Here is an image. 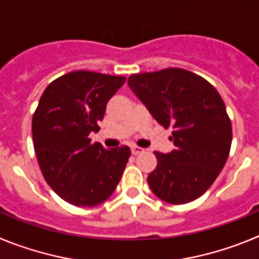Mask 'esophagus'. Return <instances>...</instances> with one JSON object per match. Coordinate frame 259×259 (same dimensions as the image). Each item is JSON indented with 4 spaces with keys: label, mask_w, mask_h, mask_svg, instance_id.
<instances>
[{
    "label": "esophagus",
    "mask_w": 259,
    "mask_h": 259,
    "mask_svg": "<svg viewBox=\"0 0 259 259\" xmlns=\"http://www.w3.org/2000/svg\"><path fill=\"white\" fill-rule=\"evenodd\" d=\"M144 149H141V148H139V146H132L131 148V152L134 155H137L140 154V153H143Z\"/></svg>",
    "instance_id": "esophagus-1"
}]
</instances>
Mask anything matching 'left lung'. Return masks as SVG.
I'll return each instance as SVG.
<instances>
[{"label":"left lung","mask_w":259,"mask_h":259,"mask_svg":"<svg viewBox=\"0 0 259 259\" xmlns=\"http://www.w3.org/2000/svg\"><path fill=\"white\" fill-rule=\"evenodd\" d=\"M128 85L164 128L172 127L176 149L155 152L158 164L148 184L158 198L174 205L202 196L227 162L232 127L218 91L183 68L134 74Z\"/></svg>","instance_id":"obj_1"}]
</instances>
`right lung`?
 Listing matches in <instances>:
<instances>
[{
  "label": "right lung",
  "instance_id": "right-lung-1",
  "mask_svg": "<svg viewBox=\"0 0 259 259\" xmlns=\"http://www.w3.org/2000/svg\"><path fill=\"white\" fill-rule=\"evenodd\" d=\"M125 77L74 71L47 87L32 119V137L41 172L66 202L81 207L100 205L113 194L131 150L105 149L91 144L107 101Z\"/></svg>",
  "mask_w": 259,
  "mask_h": 259
}]
</instances>
